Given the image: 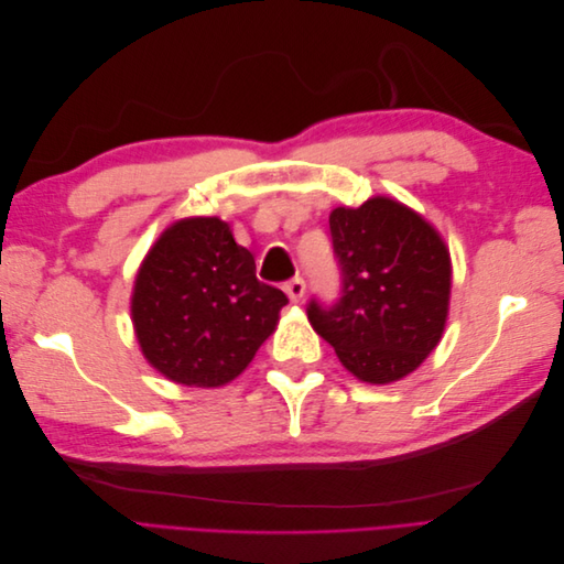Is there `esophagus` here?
I'll use <instances>...</instances> for the list:
<instances>
[{
  "instance_id": "1",
  "label": "esophagus",
  "mask_w": 564,
  "mask_h": 564,
  "mask_svg": "<svg viewBox=\"0 0 564 564\" xmlns=\"http://www.w3.org/2000/svg\"><path fill=\"white\" fill-rule=\"evenodd\" d=\"M284 292H286V296H289V301L292 303H299L301 299H303V294H305V282H303V278H292L289 282H284Z\"/></svg>"
}]
</instances>
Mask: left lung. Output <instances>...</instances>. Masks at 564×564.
Here are the masks:
<instances>
[{
  "label": "left lung",
  "instance_id": "1",
  "mask_svg": "<svg viewBox=\"0 0 564 564\" xmlns=\"http://www.w3.org/2000/svg\"><path fill=\"white\" fill-rule=\"evenodd\" d=\"M340 296L308 303L313 329L367 383L414 371L445 332L452 261L440 232L404 204L371 197L329 216Z\"/></svg>",
  "mask_w": 564,
  "mask_h": 564
}]
</instances>
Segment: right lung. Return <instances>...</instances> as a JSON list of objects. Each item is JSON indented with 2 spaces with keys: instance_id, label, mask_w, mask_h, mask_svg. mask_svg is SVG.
<instances>
[{
  "instance_id": "obj_1",
  "label": "right lung",
  "mask_w": 564,
  "mask_h": 564,
  "mask_svg": "<svg viewBox=\"0 0 564 564\" xmlns=\"http://www.w3.org/2000/svg\"><path fill=\"white\" fill-rule=\"evenodd\" d=\"M284 292L216 216L166 228L135 275L131 317L145 360L183 386L232 381L275 332Z\"/></svg>"
}]
</instances>
